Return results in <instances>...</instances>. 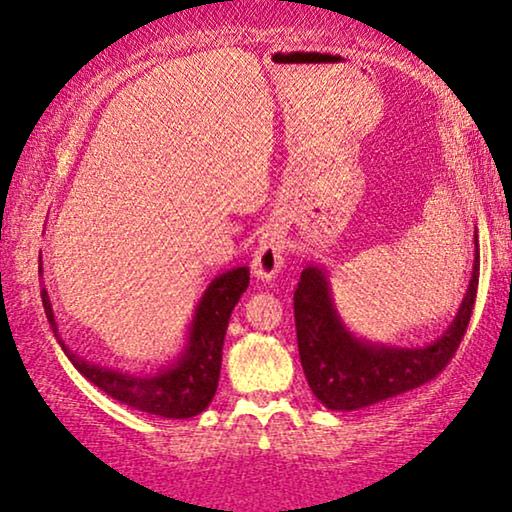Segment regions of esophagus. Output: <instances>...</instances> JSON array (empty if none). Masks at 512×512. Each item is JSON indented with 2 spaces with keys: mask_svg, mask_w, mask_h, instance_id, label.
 I'll use <instances>...</instances> for the list:
<instances>
[{
  "mask_svg": "<svg viewBox=\"0 0 512 512\" xmlns=\"http://www.w3.org/2000/svg\"><path fill=\"white\" fill-rule=\"evenodd\" d=\"M284 256H286V230L284 223L275 219L263 228L261 240L251 258V272L261 282H272L284 268Z\"/></svg>",
  "mask_w": 512,
  "mask_h": 512,
  "instance_id": "obj_1",
  "label": "esophagus"
}]
</instances>
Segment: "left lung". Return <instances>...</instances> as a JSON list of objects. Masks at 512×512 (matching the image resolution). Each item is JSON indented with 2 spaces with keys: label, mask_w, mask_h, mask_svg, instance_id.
Returning a JSON list of instances; mask_svg holds the SVG:
<instances>
[{
  "label": "left lung",
  "mask_w": 512,
  "mask_h": 512,
  "mask_svg": "<svg viewBox=\"0 0 512 512\" xmlns=\"http://www.w3.org/2000/svg\"><path fill=\"white\" fill-rule=\"evenodd\" d=\"M480 277L478 230L468 289L452 324L424 347L373 342L349 331L335 307L326 265L310 261L293 293L298 354L307 384L328 410H361L422 387L443 370L464 338L475 305Z\"/></svg>",
  "instance_id": "left-lung-1"
}]
</instances>
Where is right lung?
<instances>
[{
  "mask_svg": "<svg viewBox=\"0 0 512 512\" xmlns=\"http://www.w3.org/2000/svg\"><path fill=\"white\" fill-rule=\"evenodd\" d=\"M41 272L44 268H41L39 254V275ZM247 286V265L214 277L195 305L193 319L188 324L186 340L177 359L167 366H160L156 373H128V370L102 366V363L74 354L58 331V321H55L46 289H41V303H44L46 319L62 352L88 382H93L97 389L114 401H121L139 412H149V415L165 419H188L200 415L216 394L230 314H233L242 293L247 291Z\"/></svg>",
  "mask_w": 512,
  "mask_h": 512,
  "instance_id": "right-lung-1",
  "label": "right lung"
}]
</instances>
